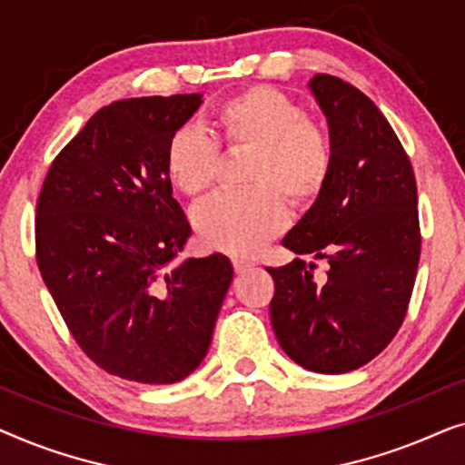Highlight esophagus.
I'll use <instances>...</instances> for the list:
<instances>
[{
    "instance_id": "esophagus-1",
    "label": "esophagus",
    "mask_w": 465,
    "mask_h": 465,
    "mask_svg": "<svg viewBox=\"0 0 465 465\" xmlns=\"http://www.w3.org/2000/svg\"><path fill=\"white\" fill-rule=\"evenodd\" d=\"M253 262L252 260H245V258H232V269L234 272H245L247 269H252Z\"/></svg>"
}]
</instances>
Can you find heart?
Here are the masks:
<instances>
[{
  "mask_svg": "<svg viewBox=\"0 0 465 465\" xmlns=\"http://www.w3.org/2000/svg\"><path fill=\"white\" fill-rule=\"evenodd\" d=\"M224 150H253L245 167L247 190L220 193L193 212L201 243L250 256L288 226V205H311L326 190L334 167L332 143L307 112L272 86H252L215 105L213 135L182 124L164 145V173L186 196L215 183Z\"/></svg>",
  "mask_w": 465,
  "mask_h": 465,
  "instance_id": "b5f03b06",
  "label": "heart"
}]
</instances>
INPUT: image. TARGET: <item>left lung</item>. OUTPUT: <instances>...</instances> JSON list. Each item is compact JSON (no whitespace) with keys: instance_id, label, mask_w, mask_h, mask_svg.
<instances>
[{"instance_id":"left-lung-1","label":"left lung","mask_w":465,"mask_h":465,"mask_svg":"<svg viewBox=\"0 0 465 465\" xmlns=\"http://www.w3.org/2000/svg\"><path fill=\"white\" fill-rule=\"evenodd\" d=\"M309 86L328 118L334 167L283 247L326 258L328 279L317 283V264L302 258L269 269L271 323L296 364L341 374L383 351L409 311L421 253L417 182L371 97L328 74Z\"/></svg>"}]
</instances>
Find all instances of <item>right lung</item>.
<instances>
[{"label":"right lung","mask_w":465,"mask_h":465,"mask_svg":"<svg viewBox=\"0 0 465 465\" xmlns=\"http://www.w3.org/2000/svg\"><path fill=\"white\" fill-rule=\"evenodd\" d=\"M201 94L101 107L50 164L35 260L82 351L114 377L169 385L205 358L232 282L224 253L169 269L193 232L164 173L171 133Z\"/></svg>","instance_id":"add662e5"}]
</instances>
